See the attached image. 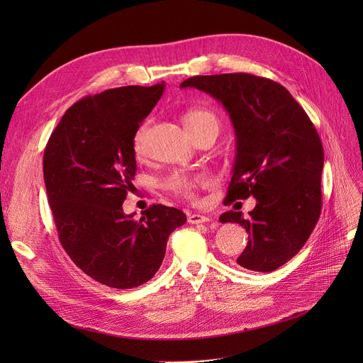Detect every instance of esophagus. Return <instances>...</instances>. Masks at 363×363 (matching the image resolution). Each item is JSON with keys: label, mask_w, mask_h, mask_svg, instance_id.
I'll return each mask as SVG.
<instances>
[{"label": "esophagus", "mask_w": 363, "mask_h": 363, "mask_svg": "<svg viewBox=\"0 0 363 363\" xmlns=\"http://www.w3.org/2000/svg\"><path fill=\"white\" fill-rule=\"evenodd\" d=\"M211 219H208L207 216H204V215H197V213H194V215H188V222L191 223V225H199V223H206V222H208Z\"/></svg>", "instance_id": "obj_1"}]
</instances>
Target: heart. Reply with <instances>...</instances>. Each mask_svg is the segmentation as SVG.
Segmentation results:
<instances>
[{
  "mask_svg": "<svg viewBox=\"0 0 363 363\" xmlns=\"http://www.w3.org/2000/svg\"><path fill=\"white\" fill-rule=\"evenodd\" d=\"M184 123L186 130L191 133V137L196 138L200 133L206 130H219V119L216 114L211 110L204 108H194L185 113ZM147 132L148 123H144L138 128V130L133 135V151L137 155H143L145 151V141H147ZM203 184V178L200 177H188L184 174H174L170 175L164 185L172 193L182 196L185 199H194L197 188Z\"/></svg>",
  "mask_w": 363,
  "mask_h": 363,
  "instance_id": "1",
  "label": "heart"
}]
</instances>
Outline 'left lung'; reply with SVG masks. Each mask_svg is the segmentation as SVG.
Returning <instances> with one entry per match:
<instances>
[{"instance_id":"8db88e82","label":"left lung","mask_w":363,"mask_h":363,"mask_svg":"<svg viewBox=\"0 0 363 363\" xmlns=\"http://www.w3.org/2000/svg\"><path fill=\"white\" fill-rule=\"evenodd\" d=\"M181 88L207 92L230 113L237 155L226 204L250 196L257 203L250 218L230 211L219 220L249 233L240 266L275 271L300 252L320 215L323 147L316 128L281 84L252 73L193 76Z\"/></svg>"}]
</instances>
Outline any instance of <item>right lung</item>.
<instances>
[{
  "instance_id": "obj_1",
  "label": "right lung",
  "mask_w": 363,
  "mask_h": 363,
  "mask_svg": "<svg viewBox=\"0 0 363 363\" xmlns=\"http://www.w3.org/2000/svg\"><path fill=\"white\" fill-rule=\"evenodd\" d=\"M164 84L88 95L66 110L44 151V181L59 240L73 263L113 289H133L159 271L167 238L186 222L152 204L140 220L123 213L137 174L133 135Z\"/></svg>"
}]
</instances>
